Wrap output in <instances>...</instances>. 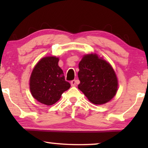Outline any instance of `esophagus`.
<instances>
[{
    "label": "esophagus",
    "mask_w": 148,
    "mask_h": 148,
    "mask_svg": "<svg viewBox=\"0 0 148 148\" xmlns=\"http://www.w3.org/2000/svg\"><path fill=\"white\" fill-rule=\"evenodd\" d=\"M77 84V80L74 79V80H72L71 82V86H75Z\"/></svg>",
    "instance_id": "obj_1"
}]
</instances>
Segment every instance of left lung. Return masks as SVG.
<instances>
[{
	"instance_id": "1",
	"label": "left lung",
	"mask_w": 148,
	"mask_h": 148,
	"mask_svg": "<svg viewBox=\"0 0 148 148\" xmlns=\"http://www.w3.org/2000/svg\"><path fill=\"white\" fill-rule=\"evenodd\" d=\"M79 90L94 104H103L116 94L118 80L112 66L96 54L84 55L79 63Z\"/></svg>"
}]
</instances>
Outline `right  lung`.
<instances>
[{
    "mask_svg": "<svg viewBox=\"0 0 148 148\" xmlns=\"http://www.w3.org/2000/svg\"><path fill=\"white\" fill-rule=\"evenodd\" d=\"M58 60L59 58L56 56L42 58L36 64L30 77L29 88L32 96L47 106L57 102L62 93L71 87L58 66Z\"/></svg>",
    "mask_w": 148,
    "mask_h": 148,
    "instance_id": "add662e5",
    "label": "right lung"
}]
</instances>
